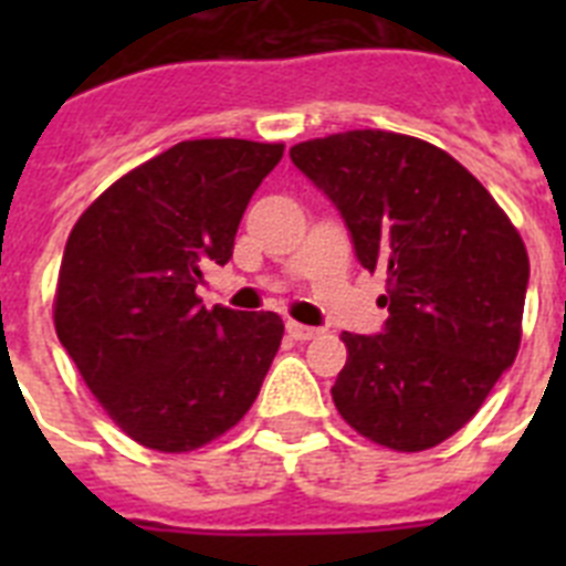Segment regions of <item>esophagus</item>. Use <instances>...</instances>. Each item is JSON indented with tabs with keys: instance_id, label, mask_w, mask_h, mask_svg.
Instances as JSON below:
<instances>
[{
	"instance_id": "1",
	"label": "esophagus",
	"mask_w": 566,
	"mask_h": 566,
	"mask_svg": "<svg viewBox=\"0 0 566 566\" xmlns=\"http://www.w3.org/2000/svg\"><path fill=\"white\" fill-rule=\"evenodd\" d=\"M286 332H289V337L300 339V343H303V339H314V337H317L319 328L303 326V323H286Z\"/></svg>"
}]
</instances>
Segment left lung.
Masks as SVG:
<instances>
[{
  "label": "left lung",
  "instance_id": "left-lung-1",
  "mask_svg": "<svg viewBox=\"0 0 566 566\" xmlns=\"http://www.w3.org/2000/svg\"><path fill=\"white\" fill-rule=\"evenodd\" d=\"M289 155L337 207L363 269L385 277L382 332H343L339 417L391 451H428L516 359L527 249L457 158L411 135L352 129Z\"/></svg>",
  "mask_w": 566,
  "mask_h": 566
}]
</instances>
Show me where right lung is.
I'll return each instance as SVG.
<instances>
[{"label":"right lung","mask_w":566,"mask_h":566,"mask_svg":"<svg viewBox=\"0 0 566 566\" xmlns=\"http://www.w3.org/2000/svg\"><path fill=\"white\" fill-rule=\"evenodd\" d=\"M283 144L201 138L155 155L78 218L56 286V334L127 437L164 453L227 433L283 339L274 312H209L195 289L227 266L240 218Z\"/></svg>","instance_id":"right-lung-1"}]
</instances>
